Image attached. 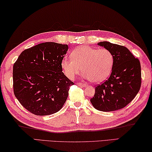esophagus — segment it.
Listing matches in <instances>:
<instances>
[{"instance_id": "1", "label": "esophagus", "mask_w": 152, "mask_h": 152, "mask_svg": "<svg viewBox=\"0 0 152 152\" xmlns=\"http://www.w3.org/2000/svg\"><path fill=\"white\" fill-rule=\"evenodd\" d=\"M76 84L79 86H82V87H86V84L83 83H77Z\"/></svg>"}]
</instances>
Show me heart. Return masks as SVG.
<instances>
[{
	"label": "heart",
	"mask_w": 152,
	"mask_h": 152,
	"mask_svg": "<svg viewBox=\"0 0 152 152\" xmlns=\"http://www.w3.org/2000/svg\"><path fill=\"white\" fill-rule=\"evenodd\" d=\"M71 57H64L61 61V67L66 77L73 79L82 70L84 77L94 83L105 80L114 63L113 54L107 49L79 47L72 51Z\"/></svg>",
	"instance_id": "heart-1"
}]
</instances>
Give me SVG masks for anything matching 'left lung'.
I'll return each mask as SVG.
<instances>
[{
	"label": "left lung",
	"mask_w": 152,
	"mask_h": 152,
	"mask_svg": "<svg viewBox=\"0 0 152 152\" xmlns=\"http://www.w3.org/2000/svg\"><path fill=\"white\" fill-rule=\"evenodd\" d=\"M98 45L112 52L114 63L110 77L97 85L94 96L90 101L99 111L120 110L128 105L140 91L142 83L140 62L126 47L107 41Z\"/></svg>",
	"instance_id": "1"
}]
</instances>
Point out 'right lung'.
Here are the masks:
<instances>
[{
    "instance_id": "obj_1",
    "label": "right lung",
    "mask_w": 152,
    "mask_h": 152,
    "mask_svg": "<svg viewBox=\"0 0 152 152\" xmlns=\"http://www.w3.org/2000/svg\"><path fill=\"white\" fill-rule=\"evenodd\" d=\"M68 45L46 42L24 50L13 65V91L18 102L36 115L63 107L73 82L62 72Z\"/></svg>"
}]
</instances>
